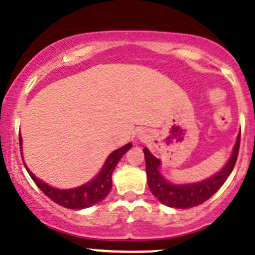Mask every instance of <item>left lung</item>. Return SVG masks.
I'll return each mask as SVG.
<instances>
[{
	"label": "left lung",
	"mask_w": 255,
	"mask_h": 255,
	"mask_svg": "<svg viewBox=\"0 0 255 255\" xmlns=\"http://www.w3.org/2000/svg\"><path fill=\"white\" fill-rule=\"evenodd\" d=\"M239 145H241V134L238 135V139H237L236 145H234V150L232 153L231 159L228 160L226 167L218 174L209 178V179L203 180V182L183 185H175L168 183L158 170L160 164L159 159H157L154 155L150 154L147 148H144L143 152H144L145 158V172H147L148 187H149L152 194L158 201L162 202L165 206L172 207V208L185 209L199 206V204L208 201L217 190L223 185L227 178L229 177L234 165H236L237 158H238Z\"/></svg>",
	"instance_id": "1"
}]
</instances>
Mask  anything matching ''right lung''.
Returning a JSON list of instances; mask_svg holds the SVG:
<instances>
[{"mask_svg": "<svg viewBox=\"0 0 255 255\" xmlns=\"http://www.w3.org/2000/svg\"><path fill=\"white\" fill-rule=\"evenodd\" d=\"M21 135H19V147H21ZM132 147L130 143L123 145L120 149L115 150L112 154L108 157L106 160L105 165H103L102 170L100 174L91 180L90 183L85 185H81L78 188H73V189H56L53 187H49L48 184L39 180L38 178L34 177L28 168L26 167L27 172L31 175L33 182L36 183L37 187L48 197L49 199L54 202V203L59 204L62 207H66L68 209H83L88 208L91 206H95L98 202L103 201L106 197L110 193L111 188H112V173L115 170L116 165L120 162L122 155L127 152L129 148Z\"/></svg>", "mask_w": 255, "mask_h": 255, "instance_id": "add662e5", "label": "right lung"}]
</instances>
